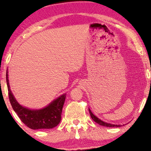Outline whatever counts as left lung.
<instances>
[{
    "mask_svg": "<svg viewBox=\"0 0 151 151\" xmlns=\"http://www.w3.org/2000/svg\"><path fill=\"white\" fill-rule=\"evenodd\" d=\"M88 111H89V113H90V115L91 117V118L93 119V120L94 122H96V123H98V124H100L101 126H103V127H122L121 125H117V124H110V123H106V122H103L101 120L98 118V117H97L96 115H93L91 112V111L89 109H88Z\"/></svg>",
    "mask_w": 151,
    "mask_h": 151,
    "instance_id": "1",
    "label": "left lung"
}]
</instances>
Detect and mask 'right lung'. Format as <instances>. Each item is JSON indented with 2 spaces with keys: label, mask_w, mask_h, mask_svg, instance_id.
I'll return each instance as SVG.
<instances>
[{
  "label": "right lung",
  "mask_w": 151,
  "mask_h": 151,
  "mask_svg": "<svg viewBox=\"0 0 151 151\" xmlns=\"http://www.w3.org/2000/svg\"><path fill=\"white\" fill-rule=\"evenodd\" d=\"M6 73V81L10 103L14 111L17 113L22 122L30 129H50L58 125L61 120L63 107L65 101L66 94L62 95L48 106L38 110H32L18 104L14 98L9 87L8 74Z\"/></svg>",
  "instance_id": "obj_1"
}]
</instances>
